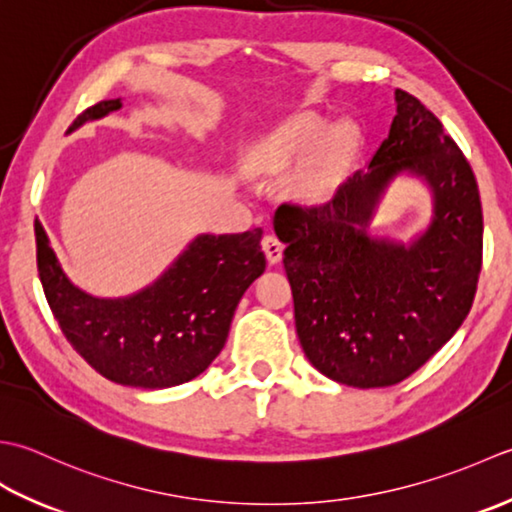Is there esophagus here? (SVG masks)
Returning a JSON list of instances; mask_svg holds the SVG:
<instances>
[{
  "instance_id": "obj_1",
  "label": "esophagus",
  "mask_w": 512,
  "mask_h": 512,
  "mask_svg": "<svg viewBox=\"0 0 512 512\" xmlns=\"http://www.w3.org/2000/svg\"><path fill=\"white\" fill-rule=\"evenodd\" d=\"M263 252H265L269 263L274 265L280 258H283V243H280L274 234H267L263 238Z\"/></svg>"
}]
</instances>
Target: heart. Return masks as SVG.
<instances>
[{"label": "heart", "instance_id": "heart-1", "mask_svg": "<svg viewBox=\"0 0 512 512\" xmlns=\"http://www.w3.org/2000/svg\"><path fill=\"white\" fill-rule=\"evenodd\" d=\"M322 132H325V125L318 119H298L294 123L285 125L283 130L271 134L269 139L260 141L256 148L249 150L247 161L258 172H283L287 170L291 163H294L302 152H307L314 148V145L322 139ZM349 145V132L347 128H333L329 132V137L322 145L320 154H316L314 159L307 161L305 165H300L294 174V185L296 194L302 198H320L327 190L329 176L333 165L340 161V156L344 154Z\"/></svg>", "mask_w": 512, "mask_h": 512}]
</instances>
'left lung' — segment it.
Listing matches in <instances>:
<instances>
[{"label":"left lung","instance_id":"obj_1","mask_svg":"<svg viewBox=\"0 0 512 512\" xmlns=\"http://www.w3.org/2000/svg\"><path fill=\"white\" fill-rule=\"evenodd\" d=\"M395 103L367 172L327 203H283L274 214L302 351L322 375L358 389L398 384L440 351L471 311L482 269L484 218L471 165L413 95L395 90ZM400 171L434 192V221L409 248L366 234Z\"/></svg>","mask_w":512,"mask_h":512}]
</instances>
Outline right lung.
<instances>
[{
  "mask_svg": "<svg viewBox=\"0 0 512 512\" xmlns=\"http://www.w3.org/2000/svg\"><path fill=\"white\" fill-rule=\"evenodd\" d=\"M99 101L70 130L119 110ZM37 269L52 316L92 369L123 387L168 389L201 375L225 347L238 300L265 271L263 229L203 234L172 267L130 298H95L66 278L44 227L35 223Z\"/></svg>",
  "mask_w": 512,
  "mask_h": 512,
  "instance_id": "right-lung-1",
  "label": "right lung"
}]
</instances>
